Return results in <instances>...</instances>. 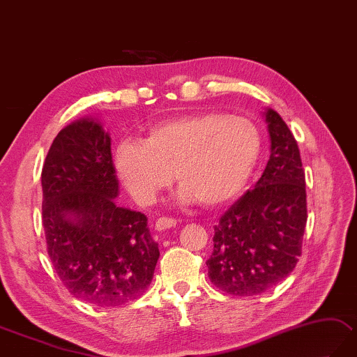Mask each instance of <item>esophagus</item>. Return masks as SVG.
<instances>
[{"mask_svg": "<svg viewBox=\"0 0 357 357\" xmlns=\"http://www.w3.org/2000/svg\"><path fill=\"white\" fill-rule=\"evenodd\" d=\"M176 219H172V218H160L155 223V229L156 231H165V229H170V228H175L176 227Z\"/></svg>", "mask_w": 357, "mask_h": 357, "instance_id": "esophagus-1", "label": "esophagus"}]
</instances>
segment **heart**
Masks as SVG:
<instances>
[{
    "mask_svg": "<svg viewBox=\"0 0 357 357\" xmlns=\"http://www.w3.org/2000/svg\"><path fill=\"white\" fill-rule=\"evenodd\" d=\"M260 152L261 134L251 120L205 112L155 124L146 139H121L114 165L139 204H152L176 175L181 204L218 206L242 192Z\"/></svg>",
    "mask_w": 357,
    "mask_h": 357,
    "instance_id": "heart-1",
    "label": "heart"
}]
</instances>
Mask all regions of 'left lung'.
Segmentation results:
<instances>
[{
  "label": "left lung",
  "instance_id": "1",
  "mask_svg": "<svg viewBox=\"0 0 357 357\" xmlns=\"http://www.w3.org/2000/svg\"><path fill=\"white\" fill-rule=\"evenodd\" d=\"M263 115L271 138L266 169L214 227L206 260L211 283L236 296L268 292L294 271L307 222L296 139L277 111L268 107Z\"/></svg>",
  "mask_w": 357,
  "mask_h": 357
}]
</instances>
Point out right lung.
Here are the masks:
<instances>
[{"label": "right lung", "instance_id": "1", "mask_svg": "<svg viewBox=\"0 0 357 357\" xmlns=\"http://www.w3.org/2000/svg\"><path fill=\"white\" fill-rule=\"evenodd\" d=\"M43 225L50 260L70 294L97 307L146 292L160 259L143 213L115 202L111 137L98 119L70 123L43 167Z\"/></svg>", "mask_w": 357, "mask_h": 357}]
</instances>
